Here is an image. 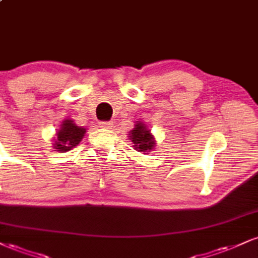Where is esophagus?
Wrapping results in <instances>:
<instances>
[{
  "mask_svg": "<svg viewBox=\"0 0 258 258\" xmlns=\"http://www.w3.org/2000/svg\"><path fill=\"white\" fill-rule=\"evenodd\" d=\"M99 126L103 127V128H110V127L113 126V123H111V121H101V122H99Z\"/></svg>",
  "mask_w": 258,
  "mask_h": 258,
  "instance_id": "1",
  "label": "esophagus"
}]
</instances>
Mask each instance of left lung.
Returning a JSON list of instances; mask_svg holds the SVG:
<instances>
[{
	"mask_svg": "<svg viewBox=\"0 0 258 258\" xmlns=\"http://www.w3.org/2000/svg\"><path fill=\"white\" fill-rule=\"evenodd\" d=\"M130 135H131L130 137H131L132 143L135 144L133 147H135L136 150L141 151V153H147V151H150L154 148L155 143L153 136L150 135V131H148L143 123H137L136 128L132 130Z\"/></svg>",
	"mask_w": 258,
	"mask_h": 258,
	"instance_id": "1",
	"label": "left lung"
}]
</instances>
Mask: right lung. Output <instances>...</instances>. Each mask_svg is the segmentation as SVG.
Returning a JSON list of instances; mask_svg holds the SVG:
<instances>
[{
  "instance_id": "right-lung-1",
  "label": "right lung",
  "mask_w": 258,
  "mask_h": 258,
  "mask_svg": "<svg viewBox=\"0 0 258 258\" xmlns=\"http://www.w3.org/2000/svg\"><path fill=\"white\" fill-rule=\"evenodd\" d=\"M85 128L77 126L73 121L64 120L60 131L57 132V138L55 141L54 148L57 151H68L76 147L85 135Z\"/></svg>"
}]
</instances>
